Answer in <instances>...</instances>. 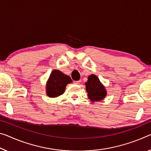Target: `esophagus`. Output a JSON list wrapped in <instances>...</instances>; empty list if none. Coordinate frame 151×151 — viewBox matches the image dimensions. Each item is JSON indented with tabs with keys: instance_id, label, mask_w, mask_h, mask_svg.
I'll use <instances>...</instances> for the list:
<instances>
[{
	"instance_id": "obj_1",
	"label": "esophagus",
	"mask_w": 151,
	"mask_h": 151,
	"mask_svg": "<svg viewBox=\"0 0 151 151\" xmlns=\"http://www.w3.org/2000/svg\"><path fill=\"white\" fill-rule=\"evenodd\" d=\"M80 83H81V80H79V81H74V84H76V85L79 84Z\"/></svg>"
}]
</instances>
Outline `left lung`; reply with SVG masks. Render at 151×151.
Masks as SVG:
<instances>
[{
    "label": "left lung",
    "mask_w": 151,
    "mask_h": 151,
    "mask_svg": "<svg viewBox=\"0 0 151 151\" xmlns=\"http://www.w3.org/2000/svg\"><path fill=\"white\" fill-rule=\"evenodd\" d=\"M85 85L88 98L91 101H99L106 97V91L97 76L91 75L88 76Z\"/></svg>",
    "instance_id": "8db88e82"
}]
</instances>
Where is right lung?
Returning <instances> with one entry per match:
<instances>
[{
    "label": "right lung",
    "mask_w": 151,
    "mask_h": 151,
    "mask_svg": "<svg viewBox=\"0 0 151 151\" xmlns=\"http://www.w3.org/2000/svg\"><path fill=\"white\" fill-rule=\"evenodd\" d=\"M72 83L70 76L58 70L52 72L47 83L46 91L50 97H56L63 94L67 84Z\"/></svg>",
    "instance_id": "add662e5"
}]
</instances>
